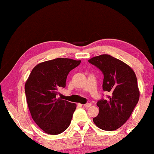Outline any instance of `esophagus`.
<instances>
[{
  "label": "esophagus",
  "instance_id": "34e87169",
  "mask_svg": "<svg viewBox=\"0 0 154 154\" xmlns=\"http://www.w3.org/2000/svg\"><path fill=\"white\" fill-rule=\"evenodd\" d=\"M91 104H90V103H87V104H84L83 105V106L84 107H86V108H88V107H90V106H91Z\"/></svg>",
  "mask_w": 154,
  "mask_h": 154
}]
</instances>
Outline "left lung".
<instances>
[{
    "instance_id": "1",
    "label": "left lung",
    "mask_w": 154,
    "mask_h": 154,
    "mask_svg": "<svg viewBox=\"0 0 154 154\" xmlns=\"http://www.w3.org/2000/svg\"><path fill=\"white\" fill-rule=\"evenodd\" d=\"M104 75L102 88L110 95L99 100V114L93 118L100 129L113 131L129 119L140 98L137 80L130 66L109 54L94 57L88 60Z\"/></svg>"
}]
</instances>
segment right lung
<instances>
[{"mask_svg": "<svg viewBox=\"0 0 154 154\" xmlns=\"http://www.w3.org/2000/svg\"><path fill=\"white\" fill-rule=\"evenodd\" d=\"M81 60L57 58L37 64L25 83V94L31 117L45 133L58 134L67 129L76 104L57 98L58 89L65 88L70 71Z\"/></svg>", "mask_w": 154, "mask_h": 154, "instance_id": "add662e5", "label": "right lung"}]
</instances>
